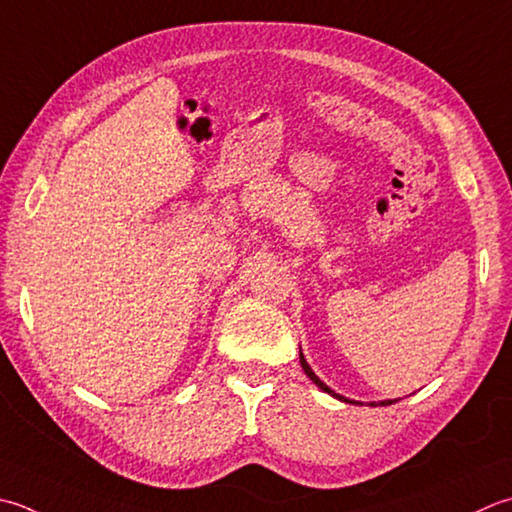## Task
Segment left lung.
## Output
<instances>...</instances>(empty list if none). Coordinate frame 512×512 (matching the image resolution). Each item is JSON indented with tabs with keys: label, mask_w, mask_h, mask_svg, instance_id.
Instances as JSON below:
<instances>
[{
	"label": "left lung",
	"mask_w": 512,
	"mask_h": 512,
	"mask_svg": "<svg viewBox=\"0 0 512 512\" xmlns=\"http://www.w3.org/2000/svg\"><path fill=\"white\" fill-rule=\"evenodd\" d=\"M299 364H302V368H304V373L310 377V382H313V384H317L319 388H322L324 390V393H328V395H333L335 399H339V402H346V404H355L353 402V399H346L344 395H339V393H335V390L333 388H330V386H326L324 382H322V379H319L315 373H313V368H310L308 366V362H306V357H304V353H302V348H299ZM397 402V399H384V402H379V404H382V406H388V404H395ZM370 406H375V402H370Z\"/></svg>",
	"instance_id": "left-lung-1"
}]
</instances>
